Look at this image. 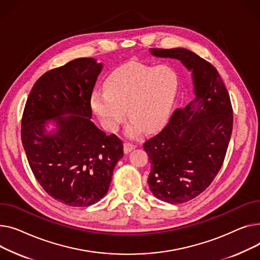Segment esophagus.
<instances>
[{
    "label": "esophagus",
    "instance_id": "34e87169",
    "mask_svg": "<svg viewBox=\"0 0 260 260\" xmlns=\"http://www.w3.org/2000/svg\"><path fill=\"white\" fill-rule=\"evenodd\" d=\"M135 145L131 144V143H125L124 144V152L125 153H129V152H131L133 149H135Z\"/></svg>",
    "mask_w": 260,
    "mask_h": 260
}]
</instances>
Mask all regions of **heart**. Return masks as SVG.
Segmentation results:
<instances>
[{
  "label": "heart",
  "mask_w": 260,
  "mask_h": 260,
  "mask_svg": "<svg viewBox=\"0 0 260 260\" xmlns=\"http://www.w3.org/2000/svg\"><path fill=\"white\" fill-rule=\"evenodd\" d=\"M178 89V75L168 65L150 66L128 63L112 71L105 82V90L91 94V107L104 127L117 131L126 118L132 123V137L155 131L169 118Z\"/></svg>",
  "instance_id": "heart-1"
}]
</instances>
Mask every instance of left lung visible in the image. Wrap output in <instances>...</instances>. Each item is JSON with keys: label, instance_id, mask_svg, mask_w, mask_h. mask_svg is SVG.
<instances>
[{"label": "left lung", "instance_id": "obj_1", "mask_svg": "<svg viewBox=\"0 0 260 260\" xmlns=\"http://www.w3.org/2000/svg\"><path fill=\"white\" fill-rule=\"evenodd\" d=\"M151 54L180 60L192 71L195 99L175 110L169 123L144 144L150 191L169 204L204 192L222 166L233 129L230 95L216 68L185 48H151Z\"/></svg>", "mask_w": 260, "mask_h": 260}]
</instances>
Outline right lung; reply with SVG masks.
I'll return each instance as SVG.
<instances>
[{"mask_svg": "<svg viewBox=\"0 0 260 260\" xmlns=\"http://www.w3.org/2000/svg\"><path fill=\"white\" fill-rule=\"evenodd\" d=\"M103 68L81 57L43 74L27 99L22 143L30 168L43 189L70 207H88L108 192L123 143L92 121L91 94ZM56 121L50 133L45 124Z\"/></svg>", "mask_w": 260, "mask_h": 260, "instance_id": "right-lung-1", "label": "right lung"}]
</instances>
